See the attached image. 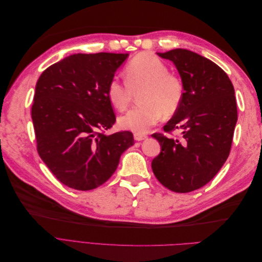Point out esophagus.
<instances>
[{
  "instance_id": "34e87169",
  "label": "esophagus",
  "mask_w": 262,
  "mask_h": 262,
  "mask_svg": "<svg viewBox=\"0 0 262 262\" xmlns=\"http://www.w3.org/2000/svg\"><path fill=\"white\" fill-rule=\"evenodd\" d=\"M147 137L145 134H140V133H134V140L136 141H142V140H145Z\"/></svg>"
}]
</instances>
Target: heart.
Segmentation results:
<instances>
[{
	"label": "heart",
	"instance_id": "heart-1",
	"mask_svg": "<svg viewBox=\"0 0 262 262\" xmlns=\"http://www.w3.org/2000/svg\"><path fill=\"white\" fill-rule=\"evenodd\" d=\"M124 81L112 80L107 86V98L113 107L124 112L139 95L141 106L119 118L122 129L145 133L165 116L175 114L185 97L181 77L169 72L168 67L150 52H140L124 68Z\"/></svg>",
	"mask_w": 262,
	"mask_h": 262
}]
</instances>
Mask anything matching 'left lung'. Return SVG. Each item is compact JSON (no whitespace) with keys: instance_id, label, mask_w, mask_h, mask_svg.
<instances>
[{"instance_id":"1","label":"left lung","mask_w":262,"mask_h":262,"mask_svg":"<svg viewBox=\"0 0 262 262\" xmlns=\"http://www.w3.org/2000/svg\"><path fill=\"white\" fill-rule=\"evenodd\" d=\"M173 62L185 85L179 109L164 132L153 133L162 150L152 162L161 184L173 192H191L216 175L231 152L237 121L233 84L217 64L195 52L175 49L158 53Z\"/></svg>"}]
</instances>
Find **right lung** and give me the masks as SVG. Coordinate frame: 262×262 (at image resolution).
Returning a JSON list of instances; mask_svg holds the SVG:
<instances>
[{
	"label": "right lung",
	"instance_id": "obj_1",
	"mask_svg": "<svg viewBox=\"0 0 262 262\" xmlns=\"http://www.w3.org/2000/svg\"><path fill=\"white\" fill-rule=\"evenodd\" d=\"M128 57L77 53L46 69L31 107L37 150L63 185L87 191L113 176L121 154L134 144L130 131L106 136L116 116L107 86Z\"/></svg>",
	"mask_w": 262,
	"mask_h": 262
}]
</instances>
